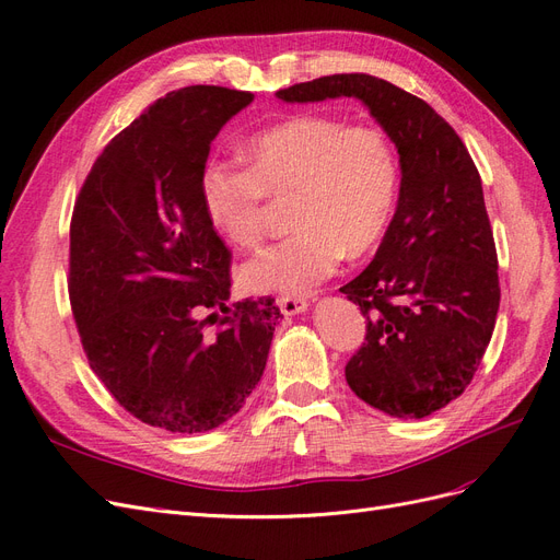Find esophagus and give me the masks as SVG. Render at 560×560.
Returning <instances> with one entry per match:
<instances>
[{
    "label": "esophagus",
    "instance_id": "1",
    "mask_svg": "<svg viewBox=\"0 0 560 560\" xmlns=\"http://www.w3.org/2000/svg\"><path fill=\"white\" fill-rule=\"evenodd\" d=\"M277 302H279L281 314H285V316L300 314V312L306 310V306H310V302H306V298H300V295H281Z\"/></svg>",
    "mask_w": 560,
    "mask_h": 560
}]
</instances>
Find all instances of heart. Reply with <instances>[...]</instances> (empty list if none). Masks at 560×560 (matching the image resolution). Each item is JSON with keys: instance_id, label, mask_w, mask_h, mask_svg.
Wrapping results in <instances>:
<instances>
[{"instance_id": "b5f03b06", "label": "heart", "mask_w": 560, "mask_h": 560, "mask_svg": "<svg viewBox=\"0 0 560 560\" xmlns=\"http://www.w3.org/2000/svg\"><path fill=\"white\" fill-rule=\"evenodd\" d=\"M246 170L209 160L202 205L234 248H254L265 232L267 197H291V228L279 244L242 267L248 291L306 295L349 256L384 237L398 200L400 170L388 137L374 125L302 114L250 137Z\"/></svg>"}]
</instances>
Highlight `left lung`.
I'll return each mask as SVG.
<instances>
[{"instance_id": "1", "label": "left lung", "mask_w": 560, "mask_h": 560, "mask_svg": "<svg viewBox=\"0 0 560 560\" xmlns=\"http://www.w3.org/2000/svg\"><path fill=\"white\" fill-rule=\"evenodd\" d=\"M283 102L355 97L400 153V197L374 260L339 291L368 316L347 363L360 400L423 419L470 386L500 306L498 254L481 178L465 143L421 97L370 74H332Z\"/></svg>"}]
</instances>
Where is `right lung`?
<instances>
[{"mask_svg":"<svg viewBox=\"0 0 560 560\" xmlns=\"http://www.w3.org/2000/svg\"><path fill=\"white\" fill-rule=\"evenodd\" d=\"M250 102L221 85L172 90L106 143L71 213L67 288L90 370L153 428L192 435L232 419L281 316L275 298L225 304L232 254L200 190L213 137Z\"/></svg>","mask_w":560,"mask_h":560,"instance_id":"obj_1","label":"right lung"}]
</instances>
